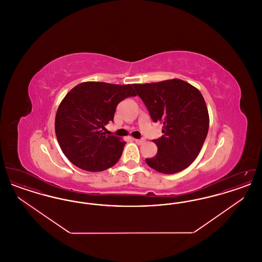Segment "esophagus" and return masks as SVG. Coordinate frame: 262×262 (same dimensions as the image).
Segmentation results:
<instances>
[{
  "label": "esophagus",
  "instance_id": "obj_1",
  "mask_svg": "<svg viewBox=\"0 0 262 262\" xmlns=\"http://www.w3.org/2000/svg\"><path fill=\"white\" fill-rule=\"evenodd\" d=\"M134 140L137 142V144H141L144 142V139H137V138H134Z\"/></svg>",
  "mask_w": 262,
  "mask_h": 262
}]
</instances>
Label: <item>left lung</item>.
Returning a JSON list of instances; mask_svg holds the SVG:
<instances>
[{"instance_id":"obj_1","label":"left lung","mask_w":262,"mask_h":262,"mask_svg":"<svg viewBox=\"0 0 262 262\" xmlns=\"http://www.w3.org/2000/svg\"><path fill=\"white\" fill-rule=\"evenodd\" d=\"M153 122L162 123L163 136L153 139L158 151L146 164L163 174L187 168L207 137L209 116L199 89L182 79L134 84Z\"/></svg>"}]
</instances>
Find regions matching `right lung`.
<instances>
[{
    "label": "right lung",
    "mask_w": 262,
    "mask_h": 262,
    "mask_svg": "<svg viewBox=\"0 0 262 262\" xmlns=\"http://www.w3.org/2000/svg\"><path fill=\"white\" fill-rule=\"evenodd\" d=\"M137 96L133 85L88 81L73 88L56 114L55 132L60 147L76 167L100 172L122 156L125 141L105 136L102 129L114 121L118 104Z\"/></svg>",
    "instance_id": "add662e5"
}]
</instances>
